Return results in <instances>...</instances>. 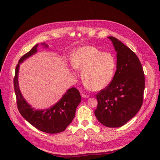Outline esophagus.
<instances>
[{
    "instance_id": "obj_1",
    "label": "esophagus",
    "mask_w": 160,
    "mask_h": 160,
    "mask_svg": "<svg viewBox=\"0 0 160 160\" xmlns=\"http://www.w3.org/2000/svg\"><path fill=\"white\" fill-rule=\"evenodd\" d=\"M81 95H82V97L83 98H88L89 97V95H86V94H83V93H82Z\"/></svg>"
}]
</instances>
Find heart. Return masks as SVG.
Here are the masks:
<instances>
[{"instance_id": "heart-1", "label": "heart", "mask_w": 160, "mask_h": 160, "mask_svg": "<svg viewBox=\"0 0 160 160\" xmlns=\"http://www.w3.org/2000/svg\"><path fill=\"white\" fill-rule=\"evenodd\" d=\"M71 62L77 69L82 70V77L88 89L100 90L110 83L115 70V60L110 53H101L93 46L81 47L73 52Z\"/></svg>"}]
</instances>
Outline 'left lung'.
<instances>
[{
  "instance_id": "left-lung-1",
  "label": "left lung",
  "mask_w": 160,
  "mask_h": 160,
  "mask_svg": "<svg viewBox=\"0 0 160 160\" xmlns=\"http://www.w3.org/2000/svg\"><path fill=\"white\" fill-rule=\"evenodd\" d=\"M108 38L117 52V70L110 84L97 94L95 115L106 127L117 128L139 111L143 100L145 75L136 54L117 38Z\"/></svg>"
}]
</instances>
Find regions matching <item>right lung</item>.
<instances>
[{"label":"right lung","mask_w":160,"mask_h":160,"mask_svg":"<svg viewBox=\"0 0 160 160\" xmlns=\"http://www.w3.org/2000/svg\"><path fill=\"white\" fill-rule=\"evenodd\" d=\"M41 45L43 48H48L45 43ZM38 46L39 44L36 45L28 52L22 56L15 68L13 84L17 104L21 115L39 130L48 133H60L64 131L72 122L77 108L81 102V96L77 89L71 88L66 91L58 102L45 110H35L27 102L19 89V66L26 59L38 52Z\"/></svg>","instance_id":"right-lung-1"}]
</instances>
